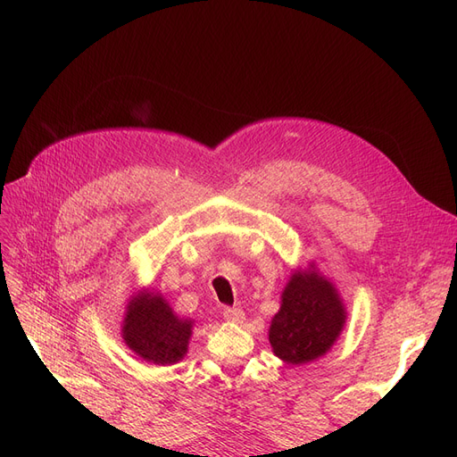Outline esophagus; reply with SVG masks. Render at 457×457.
Listing matches in <instances>:
<instances>
[{"label":"esophagus","mask_w":457,"mask_h":457,"mask_svg":"<svg viewBox=\"0 0 457 457\" xmlns=\"http://www.w3.org/2000/svg\"><path fill=\"white\" fill-rule=\"evenodd\" d=\"M223 316H225L227 322H232V324H240V322H244V318H245L242 309H225Z\"/></svg>","instance_id":"34e87169"}]
</instances>
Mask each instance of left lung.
Masks as SVG:
<instances>
[{
    "label": "left lung",
    "mask_w": 457,
    "mask_h": 457,
    "mask_svg": "<svg viewBox=\"0 0 457 457\" xmlns=\"http://www.w3.org/2000/svg\"><path fill=\"white\" fill-rule=\"evenodd\" d=\"M347 324V309L336 284L309 262L295 269L280 295V309L272 316L269 341L280 361L299 366L324 356Z\"/></svg>",
    "instance_id": "obj_1"
}]
</instances>
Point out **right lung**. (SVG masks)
<instances>
[{
	"label": "right lung",
	"mask_w": 457,
	"mask_h": 457,
	"mask_svg": "<svg viewBox=\"0 0 457 457\" xmlns=\"http://www.w3.org/2000/svg\"><path fill=\"white\" fill-rule=\"evenodd\" d=\"M195 320L179 316L162 294L135 287L121 320V339L141 361L171 366L188 353Z\"/></svg>",
	"instance_id": "obj_1"
}]
</instances>
